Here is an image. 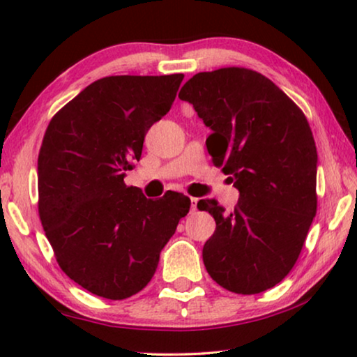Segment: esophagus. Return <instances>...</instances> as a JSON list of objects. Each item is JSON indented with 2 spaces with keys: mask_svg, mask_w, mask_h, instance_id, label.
Wrapping results in <instances>:
<instances>
[{
  "mask_svg": "<svg viewBox=\"0 0 357 357\" xmlns=\"http://www.w3.org/2000/svg\"><path fill=\"white\" fill-rule=\"evenodd\" d=\"M190 203H192V213L198 209V198H190Z\"/></svg>",
  "mask_w": 357,
  "mask_h": 357,
  "instance_id": "1",
  "label": "esophagus"
}]
</instances>
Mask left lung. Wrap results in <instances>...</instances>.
<instances>
[{"label": "left lung", "instance_id": "8db88e82", "mask_svg": "<svg viewBox=\"0 0 357 357\" xmlns=\"http://www.w3.org/2000/svg\"><path fill=\"white\" fill-rule=\"evenodd\" d=\"M178 97L211 130L213 164L238 190L232 213L198 202L216 221L203 247L209 276L236 294H258L284 280L317 213V148L302 110L260 73H198Z\"/></svg>", "mask_w": 357, "mask_h": 357}]
</instances>
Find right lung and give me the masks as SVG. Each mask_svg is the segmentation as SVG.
<instances>
[{
	"label": "right lung",
	"mask_w": 357,
	"mask_h": 357,
	"mask_svg": "<svg viewBox=\"0 0 357 357\" xmlns=\"http://www.w3.org/2000/svg\"><path fill=\"white\" fill-rule=\"evenodd\" d=\"M182 79L102 77L48 123L38 153V214L58 265L92 294L121 301L146 287L187 216L185 195L149 199L123 182Z\"/></svg>",
	"instance_id": "add662e5"
}]
</instances>
